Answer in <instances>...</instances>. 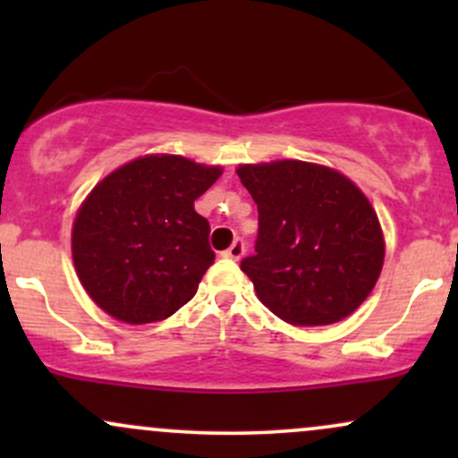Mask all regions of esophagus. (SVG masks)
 <instances>
[{
    "instance_id": "esophagus-1",
    "label": "esophagus",
    "mask_w": 458,
    "mask_h": 458,
    "mask_svg": "<svg viewBox=\"0 0 458 458\" xmlns=\"http://www.w3.org/2000/svg\"><path fill=\"white\" fill-rule=\"evenodd\" d=\"M243 254H245V241L243 239H236L234 243L230 245L222 256H224V259H230V260H239Z\"/></svg>"
}]
</instances>
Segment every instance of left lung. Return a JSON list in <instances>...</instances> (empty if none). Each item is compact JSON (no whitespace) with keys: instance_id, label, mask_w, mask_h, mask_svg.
<instances>
[{"instance_id":"left-lung-1","label":"left lung","mask_w":458,"mask_h":458,"mask_svg":"<svg viewBox=\"0 0 458 458\" xmlns=\"http://www.w3.org/2000/svg\"><path fill=\"white\" fill-rule=\"evenodd\" d=\"M259 204L256 254L241 260L256 295L291 325H331L375 288L386 256L368 198L340 172L306 161L239 165Z\"/></svg>"}]
</instances>
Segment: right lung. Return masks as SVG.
<instances>
[{
  "label": "right lung",
  "instance_id": "right-lung-1",
  "mask_svg": "<svg viewBox=\"0 0 458 458\" xmlns=\"http://www.w3.org/2000/svg\"><path fill=\"white\" fill-rule=\"evenodd\" d=\"M219 176L217 165L148 155L92 189L72 224V260L98 308L141 325L172 317L196 295L215 251L193 202Z\"/></svg>",
  "mask_w": 458,
  "mask_h": 458
}]
</instances>
